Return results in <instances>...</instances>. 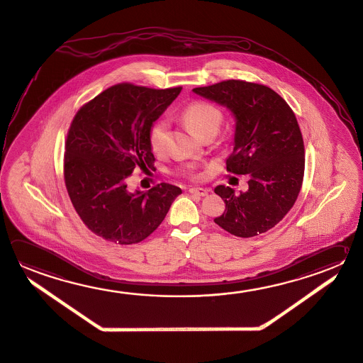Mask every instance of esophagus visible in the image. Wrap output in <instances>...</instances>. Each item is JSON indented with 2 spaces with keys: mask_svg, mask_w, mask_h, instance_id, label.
Wrapping results in <instances>:
<instances>
[{
  "mask_svg": "<svg viewBox=\"0 0 363 363\" xmlns=\"http://www.w3.org/2000/svg\"><path fill=\"white\" fill-rule=\"evenodd\" d=\"M189 193H191V194L199 196V197H206V196L208 194V191L205 189V188H191V189H189Z\"/></svg>",
  "mask_w": 363,
  "mask_h": 363,
  "instance_id": "1",
  "label": "esophagus"
}]
</instances>
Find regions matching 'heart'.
Segmentation results:
<instances>
[{"instance_id": "b5f03b06", "label": "heart", "mask_w": 363, "mask_h": 363, "mask_svg": "<svg viewBox=\"0 0 363 363\" xmlns=\"http://www.w3.org/2000/svg\"><path fill=\"white\" fill-rule=\"evenodd\" d=\"M182 116L191 130L201 138L207 133L216 134L223 121V113L218 107L203 101H197L186 106ZM150 143H151L152 151L156 153H161L165 150L166 143H167L166 121H158L157 124L153 125L150 134Z\"/></svg>"}]
</instances>
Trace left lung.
I'll return each instance as SVG.
<instances>
[{"label": "left lung", "instance_id": "left-lung-1", "mask_svg": "<svg viewBox=\"0 0 363 363\" xmlns=\"http://www.w3.org/2000/svg\"><path fill=\"white\" fill-rule=\"evenodd\" d=\"M193 92L231 112L235 125L226 169L250 177L248 189L238 194L230 186L215 188L225 202L215 223L240 238L270 230L293 207L303 182V138L294 112L269 86L243 80Z\"/></svg>", "mask_w": 363, "mask_h": 363}]
</instances>
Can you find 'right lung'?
Here are the masks:
<instances>
[{
	"label": "right lung",
	"mask_w": 363,
	"mask_h": 363,
	"mask_svg": "<svg viewBox=\"0 0 363 363\" xmlns=\"http://www.w3.org/2000/svg\"><path fill=\"white\" fill-rule=\"evenodd\" d=\"M182 88L152 89L129 83L110 86L77 112L66 139L64 175L82 221L116 244L142 242L165 218L182 193L175 185L130 191L134 169H153V123Z\"/></svg>",
	"instance_id": "1"
}]
</instances>
